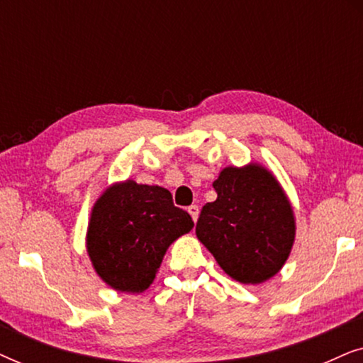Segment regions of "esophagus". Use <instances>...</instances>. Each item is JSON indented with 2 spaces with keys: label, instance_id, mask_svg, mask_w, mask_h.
Listing matches in <instances>:
<instances>
[{
  "label": "esophagus",
  "instance_id": "34e87169",
  "mask_svg": "<svg viewBox=\"0 0 363 363\" xmlns=\"http://www.w3.org/2000/svg\"><path fill=\"white\" fill-rule=\"evenodd\" d=\"M188 213H190V215H191L193 221H196V220H198V215H200V208H198L196 205L188 206Z\"/></svg>",
  "mask_w": 363,
  "mask_h": 363
}]
</instances>
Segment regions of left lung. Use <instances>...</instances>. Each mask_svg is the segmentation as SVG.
<instances>
[{
    "label": "left lung",
    "mask_w": 363,
    "mask_h": 363,
    "mask_svg": "<svg viewBox=\"0 0 363 363\" xmlns=\"http://www.w3.org/2000/svg\"><path fill=\"white\" fill-rule=\"evenodd\" d=\"M215 201L203 206L196 236L221 269L257 284L281 269L294 242V216L279 183L262 167H228L213 183Z\"/></svg>",
    "instance_id": "obj_1"
}]
</instances>
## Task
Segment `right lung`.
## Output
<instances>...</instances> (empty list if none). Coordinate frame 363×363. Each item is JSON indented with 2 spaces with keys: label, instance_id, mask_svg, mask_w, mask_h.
Listing matches in <instances>:
<instances>
[{
  "label": "right lung",
  "instance_id": "add662e5",
  "mask_svg": "<svg viewBox=\"0 0 363 363\" xmlns=\"http://www.w3.org/2000/svg\"><path fill=\"white\" fill-rule=\"evenodd\" d=\"M193 228L162 186L127 180L99 198L92 210L87 250L97 274L122 292L152 284L167 247Z\"/></svg>",
  "mask_w": 363,
  "mask_h": 363
}]
</instances>
